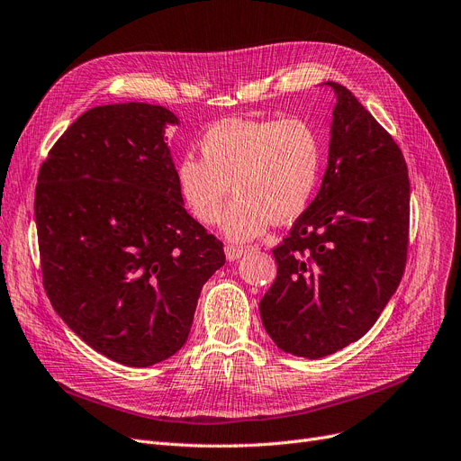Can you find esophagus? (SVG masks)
I'll return each instance as SVG.
<instances>
[{
	"label": "esophagus",
	"mask_w": 461,
	"mask_h": 461,
	"mask_svg": "<svg viewBox=\"0 0 461 461\" xmlns=\"http://www.w3.org/2000/svg\"><path fill=\"white\" fill-rule=\"evenodd\" d=\"M248 253L246 248H238V246H225V255L229 260H238L240 257H244Z\"/></svg>",
	"instance_id": "esophagus-1"
}]
</instances>
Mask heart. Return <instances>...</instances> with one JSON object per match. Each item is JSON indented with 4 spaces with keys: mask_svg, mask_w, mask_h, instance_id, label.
Listing matches in <instances>:
<instances>
[{
    "mask_svg": "<svg viewBox=\"0 0 461 461\" xmlns=\"http://www.w3.org/2000/svg\"><path fill=\"white\" fill-rule=\"evenodd\" d=\"M201 158L185 153L176 165L182 203L203 225L217 223L234 242L260 236L272 223L294 221L308 208L321 170V142L302 118L223 120L204 131Z\"/></svg>",
    "mask_w": 461,
    "mask_h": 461,
    "instance_id": "1",
    "label": "heart"
}]
</instances>
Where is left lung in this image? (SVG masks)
Wrapping results in <instances>:
<instances>
[{
	"label": "left lung",
	"instance_id": "1",
	"mask_svg": "<svg viewBox=\"0 0 461 461\" xmlns=\"http://www.w3.org/2000/svg\"><path fill=\"white\" fill-rule=\"evenodd\" d=\"M328 165L313 203L274 249L277 277L258 310L272 341L322 358L360 339L403 276L409 176L403 153L338 82Z\"/></svg>",
	"mask_w": 461,
	"mask_h": 461
}]
</instances>
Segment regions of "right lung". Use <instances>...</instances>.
<instances>
[{"mask_svg":"<svg viewBox=\"0 0 461 461\" xmlns=\"http://www.w3.org/2000/svg\"><path fill=\"white\" fill-rule=\"evenodd\" d=\"M168 108H90L50 149L35 189L45 291L97 353L131 367L170 358L187 341L203 285L223 244L185 212Z\"/></svg>","mask_w":461,"mask_h":461,"instance_id":"add662e5","label":"right lung"}]
</instances>
